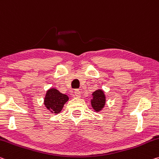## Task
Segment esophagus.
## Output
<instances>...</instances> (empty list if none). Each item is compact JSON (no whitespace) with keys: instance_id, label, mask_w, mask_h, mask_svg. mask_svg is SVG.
<instances>
[{"instance_id":"34e87169","label":"esophagus","mask_w":159,"mask_h":159,"mask_svg":"<svg viewBox=\"0 0 159 159\" xmlns=\"http://www.w3.org/2000/svg\"><path fill=\"white\" fill-rule=\"evenodd\" d=\"M74 95L76 98H80V92L79 91V90H75Z\"/></svg>"}]
</instances>
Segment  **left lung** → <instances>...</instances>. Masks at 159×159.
<instances>
[{
	"label": "left lung",
	"mask_w": 159,
	"mask_h": 159,
	"mask_svg": "<svg viewBox=\"0 0 159 159\" xmlns=\"http://www.w3.org/2000/svg\"><path fill=\"white\" fill-rule=\"evenodd\" d=\"M90 104L93 110L96 112H100L106 104V95L102 89H98L92 93Z\"/></svg>",
	"instance_id": "left-lung-1"
}]
</instances>
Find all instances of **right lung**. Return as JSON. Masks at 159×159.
<instances>
[{
  "label": "right lung",
  "mask_w": 159,
  "mask_h": 159,
  "mask_svg": "<svg viewBox=\"0 0 159 159\" xmlns=\"http://www.w3.org/2000/svg\"><path fill=\"white\" fill-rule=\"evenodd\" d=\"M69 99L68 95L60 93L55 88H51L47 90L44 98V105L50 112L57 115L61 111Z\"/></svg>",
  "instance_id": "add662e5"
}]
</instances>
